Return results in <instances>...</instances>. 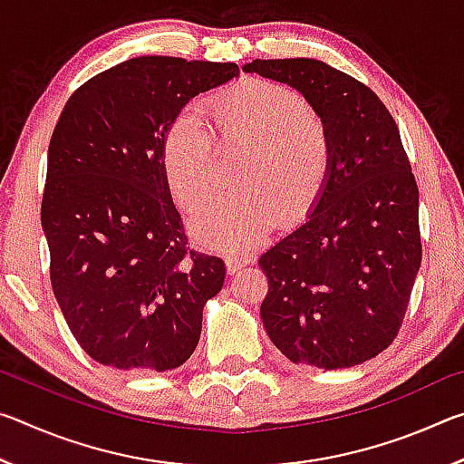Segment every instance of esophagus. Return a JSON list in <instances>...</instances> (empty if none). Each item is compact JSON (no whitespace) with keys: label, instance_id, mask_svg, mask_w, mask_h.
<instances>
[{"label":"esophagus","instance_id":"1","mask_svg":"<svg viewBox=\"0 0 464 464\" xmlns=\"http://www.w3.org/2000/svg\"><path fill=\"white\" fill-rule=\"evenodd\" d=\"M225 264H227V272L237 274L239 270L246 268V266L249 264V260H247V257H227Z\"/></svg>","mask_w":464,"mask_h":464}]
</instances>
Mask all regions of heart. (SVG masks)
Instances as JSON below:
<instances>
[{"label": "heart", "mask_w": 464, "mask_h": 464, "mask_svg": "<svg viewBox=\"0 0 464 464\" xmlns=\"http://www.w3.org/2000/svg\"><path fill=\"white\" fill-rule=\"evenodd\" d=\"M210 135L246 151L239 192L196 208L192 239L204 249L241 254L256 247L278 221L307 217L332 176L334 147L325 122L286 85L243 80L208 100ZM200 119L178 112L160 140V163L174 200L194 208L215 190L213 140Z\"/></svg>", "instance_id": "1"}]
</instances>
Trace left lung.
<instances>
[{"instance_id":"left-lung-1","label":"left lung","mask_w":464,"mask_h":464,"mask_svg":"<svg viewBox=\"0 0 464 464\" xmlns=\"http://www.w3.org/2000/svg\"><path fill=\"white\" fill-rule=\"evenodd\" d=\"M246 73L303 93L332 137L334 163L307 221L260 257V315L290 362L362 364L401 327L421 264L420 192L379 96L317 59H256Z\"/></svg>"}]
</instances>
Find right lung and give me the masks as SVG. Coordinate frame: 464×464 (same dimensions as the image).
<instances>
[{
	"mask_svg": "<svg viewBox=\"0 0 464 464\" xmlns=\"http://www.w3.org/2000/svg\"><path fill=\"white\" fill-rule=\"evenodd\" d=\"M235 63L139 57L72 93L53 130L41 223L51 285L85 354L121 371L182 366L225 262L186 247L160 163L168 122Z\"/></svg>",
	"mask_w": 464,
	"mask_h": 464,
	"instance_id": "add662e5",
	"label": "right lung"
}]
</instances>
